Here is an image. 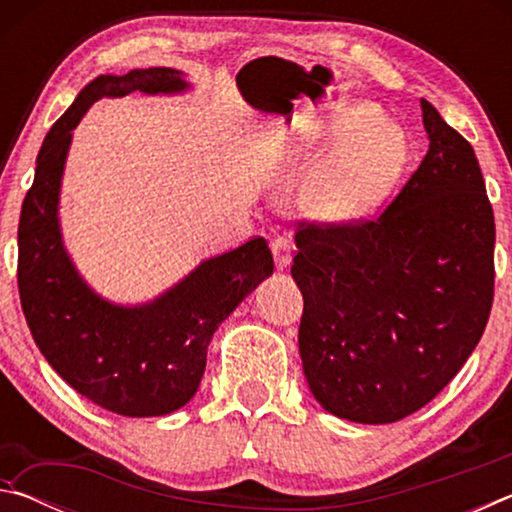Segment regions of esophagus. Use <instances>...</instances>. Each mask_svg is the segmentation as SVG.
Returning <instances> with one entry per match:
<instances>
[{
    "label": "esophagus",
    "instance_id": "34e87169",
    "mask_svg": "<svg viewBox=\"0 0 512 512\" xmlns=\"http://www.w3.org/2000/svg\"><path fill=\"white\" fill-rule=\"evenodd\" d=\"M271 253L275 259V266L284 271L291 264V253H293V244L287 237H275L271 239Z\"/></svg>",
    "mask_w": 512,
    "mask_h": 512
}]
</instances>
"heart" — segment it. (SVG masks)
Returning <instances> with one entry per match:
<instances>
[{
  "label": "heart",
  "instance_id": "1",
  "mask_svg": "<svg viewBox=\"0 0 512 512\" xmlns=\"http://www.w3.org/2000/svg\"><path fill=\"white\" fill-rule=\"evenodd\" d=\"M350 131H363L343 151L311 169L300 185V205L318 221H352L393 194L409 162V140L375 108H361Z\"/></svg>",
  "mask_w": 512,
  "mask_h": 512
}]
</instances>
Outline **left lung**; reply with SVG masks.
Segmentation results:
<instances>
[{
  "label": "left lung",
  "instance_id": "8db88e82",
  "mask_svg": "<svg viewBox=\"0 0 512 512\" xmlns=\"http://www.w3.org/2000/svg\"><path fill=\"white\" fill-rule=\"evenodd\" d=\"M429 151L375 219L298 223L300 359L336 418L420 411L481 341L495 298V214L472 144L427 99Z\"/></svg>",
  "mask_w": 512,
  "mask_h": 512
}]
</instances>
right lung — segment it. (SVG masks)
<instances>
[{
    "label": "right lung",
    "mask_w": 512,
    "mask_h": 512,
    "mask_svg": "<svg viewBox=\"0 0 512 512\" xmlns=\"http://www.w3.org/2000/svg\"><path fill=\"white\" fill-rule=\"evenodd\" d=\"M169 67L97 76L47 133L17 225V289L33 341L76 393L128 418L167 415L198 391L212 334L273 273L266 239L205 259L185 280L140 307L99 298L76 271L58 225V194L72 131L94 101L183 92Z\"/></svg>",
    "instance_id": "right-lung-1"
}]
</instances>
